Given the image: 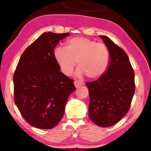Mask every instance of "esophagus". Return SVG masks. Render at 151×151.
Here are the masks:
<instances>
[{"label":"esophagus","mask_w":151,"mask_h":151,"mask_svg":"<svg viewBox=\"0 0 151 151\" xmlns=\"http://www.w3.org/2000/svg\"><path fill=\"white\" fill-rule=\"evenodd\" d=\"M74 85L76 86V88H78V87H79L80 86H82L84 84V82L83 81H77L76 80L74 81Z\"/></svg>","instance_id":"34e87169"}]
</instances>
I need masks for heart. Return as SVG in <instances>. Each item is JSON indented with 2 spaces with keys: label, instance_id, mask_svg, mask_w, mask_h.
Here are the masks:
<instances>
[{
  "label": "heart",
  "instance_id": "obj_1",
  "mask_svg": "<svg viewBox=\"0 0 151 151\" xmlns=\"http://www.w3.org/2000/svg\"><path fill=\"white\" fill-rule=\"evenodd\" d=\"M54 56L65 75L72 74L77 60L79 67L76 74H86L91 79L101 76L109 61V52L106 45L85 37L73 38L67 42L66 47H57Z\"/></svg>",
  "mask_w": 151,
  "mask_h": 151
}]
</instances>
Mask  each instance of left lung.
Returning a JSON list of instances; mask_svg holds the SVG:
<instances>
[{
  "mask_svg": "<svg viewBox=\"0 0 151 151\" xmlns=\"http://www.w3.org/2000/svg\"><path fill=\"white\" fill-rule=\"evenodd\" d=\"M108 47L110 63L107 71L86 85L89 89V116L95 124L108 127L129 111L135 93V75L129 57L106 36H100Z\"/></svg>",
  "mask_w": 151,
  "mask_h": 151,
  "instance_id": "left-lung-1",
  "label": "left lung"
}]
</instances>
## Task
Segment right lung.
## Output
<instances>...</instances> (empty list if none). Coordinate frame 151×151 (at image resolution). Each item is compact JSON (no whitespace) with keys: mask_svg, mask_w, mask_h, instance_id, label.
Wrapping results in <instances>:
<instances>
[{"mask_svg":"<svg viewBox=\"0 0 151 151\" xmlns=\"http://www.w3.org/2000/svg\"><path fill=\"white\" fill-rule=\"evenodd\" d=\"M68 35L43 33L22 53L13 76L14 103L24 120L38 129L58 124L76 90L74 80L60 71L54 56L55 47Z\"/></svg>","mask_w":151,"mask_h":151,"instance_id":"add662e5","label":"right lung"}]
</instances>
